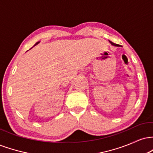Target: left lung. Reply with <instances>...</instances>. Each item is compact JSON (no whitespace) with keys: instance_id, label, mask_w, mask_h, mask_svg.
I'll return each instance as SVG.
<instances>
[{"instance_id":"obj_1","label":"left lung","mask_w":153,"mask_h":153,"mask_svg":"<svg viewBox=\"0 0 153 153\" xmlns=\"http://www.w3.org/2000/svg\"><path fill=\"white\" fill-rule=\"evenodd\" d=\"M109 42H110L111 44L112 45H114V46H117V47H119V45H117V44L113 43V42H110V41H109Z\"/></svg>"}]
</instances>
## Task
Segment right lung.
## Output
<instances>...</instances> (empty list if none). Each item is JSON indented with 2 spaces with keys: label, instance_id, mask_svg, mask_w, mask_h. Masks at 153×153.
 I'll return each instance as SVG.
<instances>
[{
  "label": "right lung",
  "instance_id": "1",
  "mask_svg": "<svg viewBox=\"0 0 153 153\" xmlns=\"http://www.w3.org/2000/svg\"><path fill=\"white\" fill-rule=\"evenodd\" d=\"M38 43H39V42H37V43H36V45H37V44H38Z\"/></svg>",
  "mask_w": 153,
  "mask_h": 153
}]
</instances>
